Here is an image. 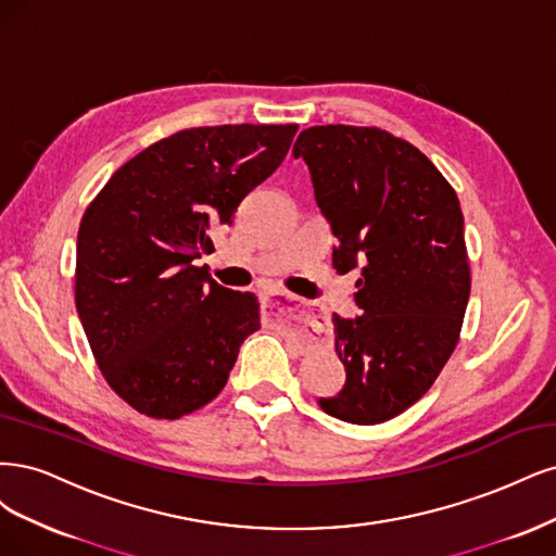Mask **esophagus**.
<instances>
[{"label": "esophagus", "instance_id": "1", "mask_svg": "<svg viewBox=\"0 0 556 556\" xmlns=\"http://www.w3.org/2000/svg\"><path fill=\"white\" fill-rule=\"evenodd\" d=\"M275 298H283L286 302H300V298L293 295V293H289V291H281V289L265 291V302H270V300H275Z\"/></svg>", "mask_w": 556, "mask_h": 556}]
</instances>
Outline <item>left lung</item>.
<instances>
[{
	"mask_svg": "<svg viewBox=\"0 0 556 556\" xmlns=\"http://www.w3.org/2000/svg\"><path fill=\"white\" fill-rule=\"evenodd\" d=\"M293 156L337 238L332 267H361V316L332 318L346 383L318 404L379 425L416 404L457 346L471 293L457 193L418 148L376 127H309Z\"/></svg>",
	"mask_w": 556,
	"mask_h": 556,
	"instance_id": "left-lung-1",
	"label": "left lung"
}]
</instances>
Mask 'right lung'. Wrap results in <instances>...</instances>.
Wrapping results in <instances>:
<instances>
[{
    "instance_id": "right-lung-1",
    "label": "right lung",
    "mask_w": 556,
    "mask_h": 556,
    "mask_svg": "<svg viewBox=\"0 0 556 556\" xmlns=\"http://www.w3.org/2000/svg\"><path fill=\"white\" fill-rule=\"evenodd\" d=\"M298 124L177 131L129 159L78 228L76 309L103 379L138 414L175 420L219 395L258 300L219 286L212 236L289 152Z\"/></svg>"
}]
</instances>
